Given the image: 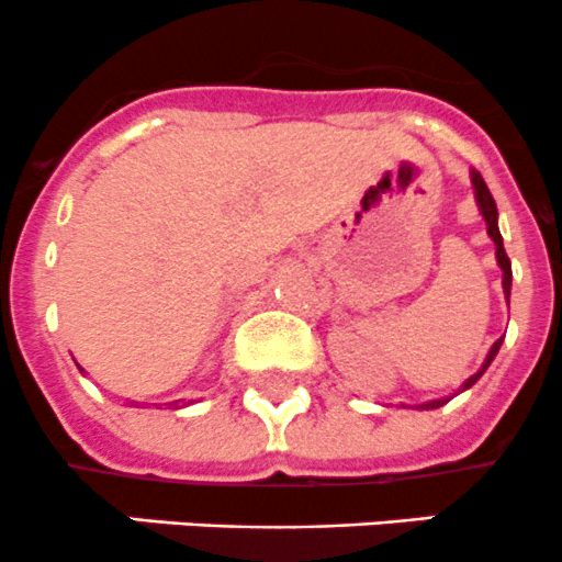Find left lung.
<instances>
[{"label": "left lung", "instance_id": "obj_1", "mask_svg": "<svg viewBox=\"0 0 562 562\" xmlns=\"http://www.w3.org/2000/svg\"><path fill=\"white\" fill-rule=\"evenodd\" d=\"M470 181H473V190H475V203H479V212H481V217L486 220V234H490V239L495 241L497 266H501V269H503V293H506V299H508V296H512V260H508L506 249H503V236H501V228H497V206H495V198H492L490 187H486V181L481 179V173H479V171H470ZM501 345H503V337L497 339L495 345H492V348H490V353H486V359H484V364H481V370L475 372V375H470L468 381L462 383V389H459V391L470 389V386H473L475 381H479L481 375H484V372H486V367L492 364V359H495V356H497V350H501ZM449 400H451V396H443V400L424 402V405H416V407H422V411H435V407L446 405V402H449ZM402 407H405V405H402Z\"/></svg>", "mask_w": 562, "mask_h": 562}]
</instances>
